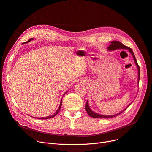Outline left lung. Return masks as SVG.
I'll use <instances>...</instances> for the list:
<instances>
[{
	"label": "left lung",
	"instance_id": "left-lung-1",
	"mask_svg": "<svg viewBox=\"0 0 152 152\" xmlns=\"http://www.w3.org/2000/svg\"><path fill=\"white\" fill-rule=\"evenodd\" d=\"M111 44L109 45V46L107 47V49L109 50H117V49H125V50H128L132 54L133 56V58L134 60L135 61V64L137 66L138 68V84H139V80H140V66L138 64L137 61L136 60L135 58V56L134 55V53L133 52V50H132V48H129V47L126 46H124L123 44H122L121 42H119V41H111ZM86 110L87 113V114L89 115V116L92 118H113L118 116V115L120 114L121 113H122L124 111H121V113H119L118 114H116L115 115H112V116H104V115H100V114H98L97 113H95L94 112H93L92 111H91V109H90L89 106H88V101H87L86 104Z\"/></svg>",
	"mask_w": 152,
	"mask_h": 152
}]
</instances>
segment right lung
I'll list each match as a JSON object with an SVG mask.
<instances>
[{"mask_svg":"<svg viewBox=\"0 0 152 152\" xmlns=\"http://www.w3.org/2000/svg\"><path fill=\"white\" fill-rule=\"evenodd\" d=\"M32 39H33V38H31V39H29L28 41H26V42H25L24 43H28V42H29L30 41H31ZM61 102H62V100L61 101V102H60V106H59V108L58 109V110H57V111H56V113H54V114H53V115H51V116H48V117H45V118H39V119H49V118H53L54 116H55L56 115L58 114V113H59V111H60V108H61Z\"/></svg>","mask_w":152,"mask_h":152,"instance_id":"right-lung-1","label":"right lung"}]
</instances>
